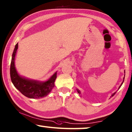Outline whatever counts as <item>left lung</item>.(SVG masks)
Returning a JSON list of instances; mask_svg holds the SVG:
<instances>
[{
	"label": "left lung",
	"instance_id": "8db88e82",
	"mask_svg": "<svg viewBox=\"0 0 132 132\" xmlns=\"http://www.w3.org/2000/svg\"><path fill=\"white\" fill-rule=\"evenodd\" d=\"M124 80H125V77H124V78H123V82H122L121 84V85H120V86H119V87H118V89H119L120 88V87H121V85H123V82H124ZM77 92L79 93V94H80V93H81V92H80V90H79V89H77ZM116 92H114V93H112V94L111 95V97H112V96H113L114 95L116 94Z\"/></svg>",
	"mask_w": 132,
	"mask_h": 132
}]
</instances>
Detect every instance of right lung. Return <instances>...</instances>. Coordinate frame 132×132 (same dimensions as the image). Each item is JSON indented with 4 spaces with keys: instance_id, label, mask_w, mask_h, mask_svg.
Returning a JSON list of instances; mask_svg holds the SVG:
<instances>
[{
    "instance_id": "right-lung-1",
    "label": "right lung",
    "mask_w": 132,
    "mask_h": 132,
    "mask_svg": "<svg viewBox=\"0 0 132 132\" xmlns=\"http://www.w3.org/2000/svg\"><path fill=\"white\" fill-rule=\"evenodd\" d=\"M18 47V44L16 43L12 53L11 63L10 75L13 85L22 95L27 98L39 99L46 96L55 86L57 72H55L48 80L44 81L29 79L20 75L15 65V56Z\"/></svg>"
}]
</instances>
